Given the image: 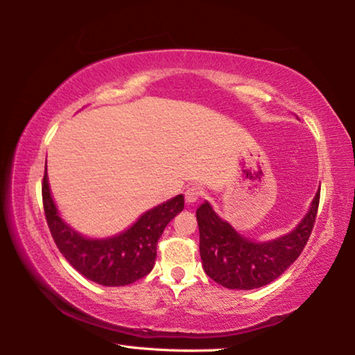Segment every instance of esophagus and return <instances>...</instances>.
Segmentation results:
<instances>
[{"label": "esophagus", "mask_w": 355, "mask_h": 355, "mask_svg": "<svg viewBox=\"0 0 355 355\" xmlns=\"http://www.w3.org/2000/svg\"><path fill=\"white\" fill-rule=\"evenodd\" d=\"M202 194H203V192H202L199 186H191V188H188L184 192V199H186V202L189 203V205H192V203H196L197 200L200 199Z\"/></svg>", "instance_id": "1"}]
</instances>
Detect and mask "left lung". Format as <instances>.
<instances>
[{"instance_id":"obj_1","label":"left lung","mask_w":355,"mask_h":355,"mask_svg":"<svg viewBox=\"0 0 355 355\" xmlns=\"http://www.w3.org/2000/svg\"><path fill=\"white\" fill-rule=\"evenodd\" d=\"M318 203L320 191L291 232L269 241H255L238 233L205 200L196 211L203 271L230 290H255L271 284L304 250L315 224Z\"/></svg>"}]
</instances>
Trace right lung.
I'll use <instances>...</instances> for the list:
<instances>
[{
    "instance_id": "1",
    "label": "right lung",
    "mask_w": 355,
    "mask_h": 355,
    "mask_svg": "<svg viewBox=\"0 0 355 355\" xmlns=\"http://www.w3.org/2000/svg\"><path fill=\"white\" fill-rule=\"evenodd\" d=\"M45 218L58 249L84 277L103 286H125L152 271L156 244L166 225L184 208V197L178 194L164 203L147 209L123 232L106 238H91L75 230L62 219L53 200L45 172L42 183Z\"/></svg>"
}]
</instances>
